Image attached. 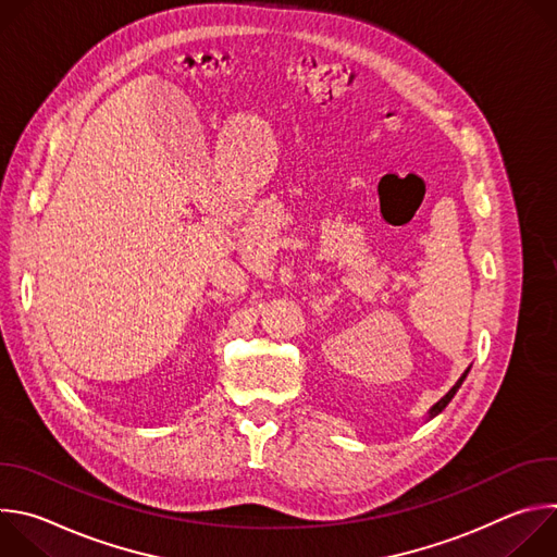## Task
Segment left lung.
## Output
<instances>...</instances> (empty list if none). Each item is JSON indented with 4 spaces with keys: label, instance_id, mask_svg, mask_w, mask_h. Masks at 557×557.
<instances>
[{
    "label": "left lung",
    "instance_id": "obj_1",
    "mask_svg": "<svg viewBox=\"0 0 557 557\" xmlns=\"http://www.w3.org/2000/svg\"><path fill=\"white\" fill-rule=\"evenodd\" d=\"M465 376H467V370H465V374H462V376H460V379L454 383V387H451V389H449V392L443 396V399H441V401H438V404H436V406L430 410V419H432V417H436L438 412H443V410H445V406L451 401V396L456 394V389L460 387V383L465 381Z\"/></svg>",
    "mask_w": 557,
    "mask_h": 557
}]
</instances>
